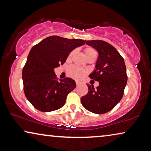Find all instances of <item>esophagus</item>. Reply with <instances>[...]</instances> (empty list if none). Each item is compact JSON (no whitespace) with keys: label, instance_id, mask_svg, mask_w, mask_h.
Segmentation results:
<instances>
[{"label":"esophagus","instance_id":"esophagus-1","mask_svg":"<svg viewBox=\"0 0 151 151\" xmlns=\"http://www.w3.org/2000/svg\"><path fill=\"white\" fill-rule=\"evenodd\" d=\"M76 85H77V86H78V85H79V83H78V82H76Z\"/></svg>","mask_w":151,"mask_h":151}]
</instances>
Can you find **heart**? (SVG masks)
I'll return each instance as SVG.
<instances>
[{
	"mask_svg": "<svg viewBox=\"0 0 151 151\" xmlns=\"http://www.w3.org/2000/svg\"><path fill=\"white\" fill-rule=\"evenodd\" d=\"M84 52L85 56H86V57L87 58V59H88V58H90L91 56L97 54V52H96L95 50L90 47H86L84 50ZM72 55H73V52H71V53L69 54V56H67V60L69 61L71 59ZM67 73H68V75L70 76L71 78H73V79L81 80L84 78V76L85 75H86V72L85 71L84 69H80L78 67L71 66L69 67L68 70H67Z\"/></svg>",
	"mask_w": 151,
	"mask_h": 151,
	"instance_id": "b5f03b06",
	"label": "heart"
}]
</instances>
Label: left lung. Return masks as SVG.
Segmentation results:
<instances>
[{
    "label": "left lung",
    "instance_id": "1",
    "mask_svg": "<svg viewBox=\"0 0 151 151\" xmlns=\"http://www.w3.org/2000/svg\"><path fill=\"white\" fill-rule=\"evenodd\" d=\"M86 43L99 53L95 69L89 77L99 85L95 88L88 84V93L81 97V103L87 110L101 114L112 110L123 97L127 82L126 66L123 58L110 43L102 40Z\"/></svg>",
    "mask_w": 151,
    "mask_h": 151
}]
</instances>
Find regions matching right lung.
<instances>
[{
  "label": "right lung",
  "instance_id": "right-lung-1",
  "mask_svg": "<svg viewBox=\"0 0 151 151\" xmlns=\"http://www.w3.org/2000/svg\"><path fill=\"white\" fill-rule=\"evenodd\" d=\"M82 39L50 36L34 45L22 70L24 91L32 106L41 112H52L64 106L76 82L66 78L58 81L54 69L65 63L72 50L84 45Z\"/></svg>",
  "mask_w": 151,
  "mask_h": 151
}]
</instances>
